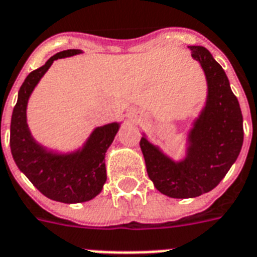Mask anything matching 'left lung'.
I'll list each match as a JSON object with an SVG mask.
<instances>
[{
    "instance_id": "left-lung-1",
    "label": "left lung",
    "mask_w": 257,
    "mask_h": 257,
    "mask_svg": "<svg viewBox=\"0 0 257 257\" xmlns=\"http://www.w3.org/2000/svg\"><path fill=\"white\" fill-rule=\"evenodd\" d=\"M189 49L204 71L206 96L186 133L184 157L172 158L145 133L139 143L149 178L172 198H193L216 188L237 160L244 139L240 104L222 67L206 48Z\"/></svg>"
}]
</instances>
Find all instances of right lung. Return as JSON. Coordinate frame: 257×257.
Returning <instances> with one entry per match:
<instances>
[{
    "label": "right lung",
    "instance_id": "right-lung-1",
    "mask_svg": "<svg viewBox=\"0 0 257 257\" xmlns=\"http://www.w3.org/2000/svg\"><path fill=\"white\" fill-rule=\"evenodd\" d=\"M80 49H67L53 55L24 80L11 120V150L20 172L53 201L77 204L95 198L107 181L106 151L114 142L120 123L95 127L84 143L75 150L59 151L43 146L28 126L27 110L32 92L53 61L81 55ZM1 131V124H0Z\"/></svg>",
    "mask_w": 257,
    "mask_h": 257
}]
</instances>
